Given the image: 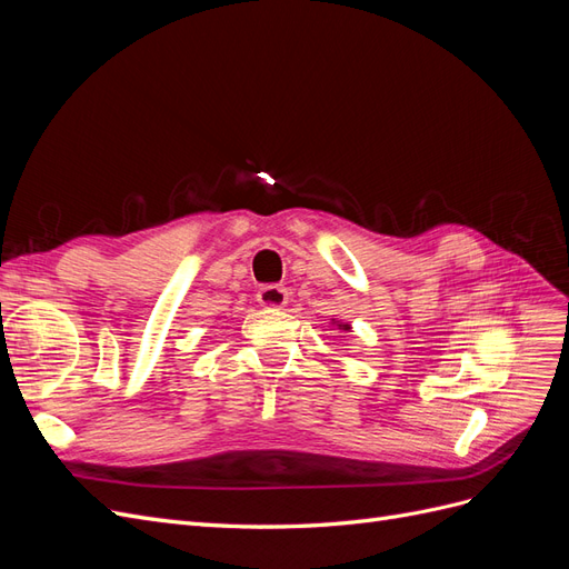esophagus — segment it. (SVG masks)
Wrapping results in <instances>:
<instances>
[{
    "label": "esophagus",
    "mask_w": 569,
    "mask_h": 569,
    "mask_svg": "<svg viewBox=\"0 0 569 569\" xmlns=\"http://www.w3.org/2000/svg\"><path fill=\"white\" fill-rule=\"evenodd\" d=\"M256 299L263 308H282L289 299V291L282 284H266L258 289Z\"/></svg>",
    "instance_id": "esophagus-1"
}]
</instances>
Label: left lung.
Listing matches in <instances>:
<instances>
[{"label": "left lung", "mask_w": 569, "mask_h": 569, "mask_svg": "<svg viewBox=\"0 0 569 569\" xmlns=\"http://www.w3.org/2000/svg\"><path fill=\"white\" fill-rule=\"evenodd\" d=\"M337 327H339V330H351V327H349V325H341L339 320H337Z\"/></svg>", "instance_id": "1"}]
</instances>
